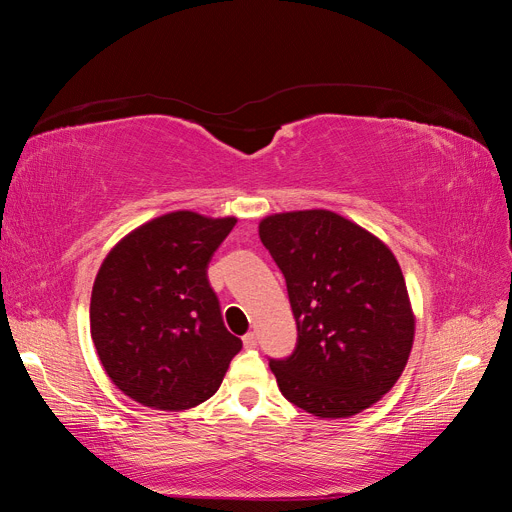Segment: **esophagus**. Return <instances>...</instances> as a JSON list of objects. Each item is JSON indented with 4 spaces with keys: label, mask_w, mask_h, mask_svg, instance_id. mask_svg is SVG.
<instances>
[{
    "label": "esophagus",
    "mask_w": 512,
    "mask_h": 512,
    "mask_svg": "<svg viewBox=\"0 0 512 512\" xmlns=\"http://www.w3.org/2000/svg\"><path fill=\"white\" fill-rule=\"evenodd\" d=\"M256 344H258V339H256L254 333H245L243 335V346L245 348H256Z\"/></svg>",
    "instance_id": "34e87169"
}]
</instances>
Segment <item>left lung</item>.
Segmentation results:
<instances>
[{"instance_id":"obj_1","label":"left lung","mask_w":512,"mask_h":512,"mask_svg":"<svg viewBox=\"0 0 512 512\" xmlns=\"http://www.w3.org/2000/svg\"><path fill=\"white\" fill-rule=\"evenodd\" d=\"M260 241L286 277L297 346L269 367L282 395L320 418H346L393 389L414 314L393 252L327 209L267 215Z\"/></svg>"}]
</instances>
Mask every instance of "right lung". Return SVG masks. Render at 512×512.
I'll return each mask as SVG.
<instances>
[{
	"mask_svg": "<svg viewBox=\"0 0 512 512\" xmlns=\"http://www.w3.org/2000/svg\"><path fill=\"white\" fill-rule=\"evenodd\" d=\"M237 218L160 215L123 237L91 290V339L119 391L188 410L220 389L241 339L222 320L207 267Z\"/></svg>",
	"mask_w": 512,
	"mask_h": 512,
	"instance_id": "add662e5",
	"label": "right lung"
}]
</instances>
